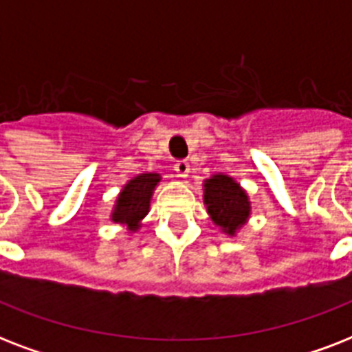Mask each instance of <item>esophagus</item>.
Here are the masks:
<instances>
[{
    "label": "esophagus",
    "mask_w": 352,
    "mask_h": 352,
    "mask_svg": "<svg viewBox=\"0 0 352 352\" xmlns=\"http://www.w3.org/2000/svg\"><path fill=\"white\" fill-rule=\"evenodd\" d=\"M190 170H192V168H190V162H188V160H179L175 164V171L179 177H188Z\"/></svg>",
    "instance_id": "esophagus-1"
}]
</instances>
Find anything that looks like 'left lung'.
<instances>
[{"label": "left lung", "mask_w": 352, "mask_h": 352, "mask_svg": "<svg viewBox=\"0 0 352 352\" xmlns=\"http://www.w3.org/2000/svg\"><path fill=\"white\" fill-rule=\"evenodd\" d=\"M204 204L217 226L226 234H234L250 214V203L246 193L230 177L214 175L204 182Z\"/></svg>", "instance_id": "8db88e82"}]
</instances>
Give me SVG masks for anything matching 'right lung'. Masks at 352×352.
<instances>
[{"label": "right lung", "mask_w": 352, "mask_h": 352, "mask_svg": "<svg viewBox=\"0 0 352 352\" xmlns=\"http://www.w3.org/2000/svg\"><path fill=\"white\" fill-rule=\"evenodd\" d=\"M159 181L160 177L157 173H142L127 182L118 195V203L113 212V221L126 223L129 230H135L138 226V221L148 214L149 199H151L153 188L157 186Z\"/></svg>", "instance_id": "right-lung-1"}]
</instances>
